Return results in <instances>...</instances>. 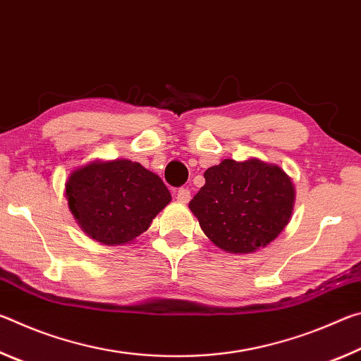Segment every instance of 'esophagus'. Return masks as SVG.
Returning a JSON list of instances; mask_svg holds the SVG:
<instances>
[{
  "mask_svg": "<svg viewBox=\"0 0 361 361\" xmlns=\"http://www.w3.org/2000/svg\"><path fill=\"white\" fill-rule=\"evenodd\" d=\"M189 199H191V191H189L188 188H180L178 191H176V200L181 204H188Z\"/></svg>",
  "mask_w": 361,
  "mask_h": 361,
  "instance_id": "1",
  "label": "esophagus"
}]
</instances>
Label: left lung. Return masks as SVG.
Returning a JSON list of instances; mask_svg holds the SVG:
<instances>
[{
    "mask_svg": "<svg viewBox=\"0 0 361 361\" xmlns=\"http://www.w3.org/2000/svg\"><path fill=\"white\" fill-rule=\"evenodd\" d=\"M204 176L205 185L189 209L205 235L224 252L253 253L276 240L288 224L295 186L279 166L259 159H224Z\"/></svg>",
    "mask_w": 361,
    "mask_h": 361,
    "instance_id": "8db88e82",
    "label": "left lung"
}]
</instances>
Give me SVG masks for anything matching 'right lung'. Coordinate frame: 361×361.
Instances as JSON below:
<instances>
[{"label": "right lung", "instance_id": "right-lung-1", "mask_svg": "<svg viewBox=\"0 0 361 361\" xmlns=\"http://www.w3.org/2000/svg\"><path fill=\"white\" fill-rule=\"evenodd\" d=\"M65 195L79 228L109 247L135 240L172 200L156 173L129 159L94 161L76 169Z\"/></svg>", "mask_w": 361, "mask_h": 361}]
</instances>
